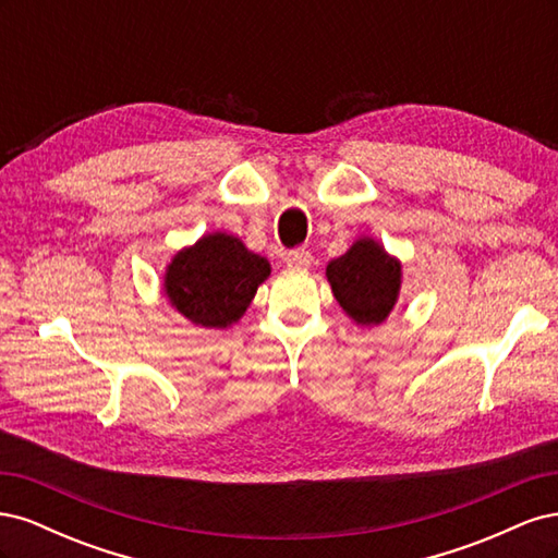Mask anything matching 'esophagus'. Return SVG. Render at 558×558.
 I'll return each mask as SVG.
<instances>
[{"label": "esophagus", "instance_id": "34e87169", "mask_svg": "<svg viewBox=\"0 0 558 558\" xmlns=\"http://www.w3.org/2000/svg\"><path fill=\"white\" fill-rule=\"evenodd\" d=\"M286 265L289 267H295V269H307L312 265V253L305 251V248H295V251H289L286 253Z\"/></svg>", "mask_w": 558, "mask_h": 558}]
</instances>
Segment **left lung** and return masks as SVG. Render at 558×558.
<instances>
[{
    "mask_svg": "<svg viewBox=\"0 0 558 558\" xmlns=\"http://www.w3.org/2000/svg\"><path fill=\"white\" fill-rule=\"evenodd\" d=\"M335 300L356 326H379L393 312L402 286V263L373 238H359L326 267Z\"/></svg>",
    "mask_w": 558,
    "mask_h": 558,
    "instance_id": "left-lung-1",
    "label": "left lung"
}]
</instances>
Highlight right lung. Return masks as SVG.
<instances>
[{"mask_svg":"<svg viewBox=\"0 0 558 558\" xmlns=\"http://www.w3.org/2000/svg\"><path fill=\"white\" fill-rule=\"evenodd\" d=\"M272 267L228 232H207L165 267L162 295L193 326L223 330L246 314Z\"/></svg>","mask_w":558,"mask_h":558,"instance_id":"add662e5","label":"right lung"}]
</instances>
